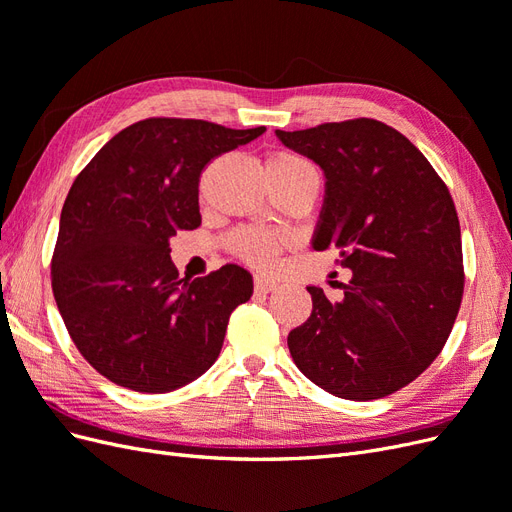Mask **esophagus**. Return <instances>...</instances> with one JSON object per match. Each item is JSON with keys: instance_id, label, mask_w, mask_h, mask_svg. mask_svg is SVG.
Listing matches in <instances>:
<instances>
[{"instance_id": "obj_1", "label": "esophagus", "mask_w": 512, "mask_h": 512, "mask_svg": "<svg viewBox=\"0 0 512 512\" xmlns=\"http://www.w3.org/2000/svg\"><path fill=\"white\" fill-rule=\"evenodd\" d=\"M254 290H256L258 294H269V292L277 290V282H275V280H269V277L256 275V277H254Z\"/></svg>"}]
</instances>
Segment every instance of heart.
Masks as SVG:
<instances>
[{
	"label": "heart",
	"mask_w": 512,
	"mask_h": 512,
	"mask_svg": "<svg viewBox=\"0 0 512 512\" xmlns=\"http://www.w3.org/2000/svg\"><path fill=\"white\" fill-rule=\"evenodd\" d=\"M267 170L277 177H303L316 175L314 166L305 158L290 151H275L267 160ZM282 247V237L275 230L260 228V226H245L237 228L228 237V250L241 258L247 265L267 267L271 265L273 256Z\"/></svg>",
	"instance_id": "heart-1"
}]
</instances>
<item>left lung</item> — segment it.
I'll return each instance as SVG.
<instances>
[{"label": "left lung", "mask_w": 512, "mask_h": 512, "mask_svg": "<svg viewBox=\"0 0 512 512\" xmlns=\"http://www.w3.org/2000/svg\"><path fill=\"white\" fill-rule=\"evenodd\" d=\"M277 138L314 160L327 198L314 250L352 269L344 301L309 286L312 316L288 333L292 361L335 397L367 401L416 380L442 352L463 297L457 209L408 138L378 119L320 123Z\"/></svg>", "instance_id": "1"}]
</instances>
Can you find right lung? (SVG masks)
<instances>
[{
	"instance_id": "obj_1",
	"label": "right lung",
	"mask_w": 512,
	"mask_h": 512,
	"mask_svg": "<svg viewBox=\"0 0 512 512\" xmlns=\"http://www.w3.org/2000/svg\"><path fill=\"white\" fill-rule=\"evenodd\" d=\"M267 128L149 117L123 128L74 179L61 209L51 284L74 346L98 374L168 393L215 363L252 275L226 265L194 282L168 239L200 226L198 183L211 160Z\"/></svg>"
}]
</instances>
